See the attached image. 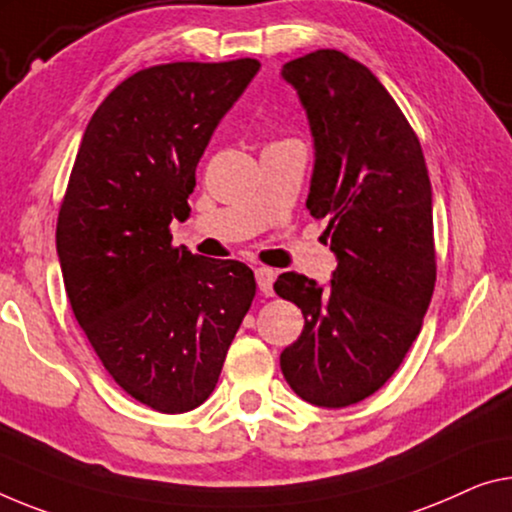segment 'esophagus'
Instances as JSON below:
<instances>
[{
	"mask_svg": "<svg viewBox=\"0 0 512 512\" xmlns=\"http://www.w3.org/2000/svg\"><path fill=\"white\" fill-rule=\"evenodd\" d=\"M274 270H270V267H256V283H258V290H261L263 295H274Z\"/></svg>",
	"mask_w": 512,
	"mask_h": 512,
	"instance_id": "esophagus-1",
	"label": "esophagus"
}]
</instances>
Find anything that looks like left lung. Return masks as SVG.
<instances>
[{"label": "left lung", "instance_id": "left-lung-1", "mask_svg": "<svg viewBox=\"0 0 512 512\" xmlns=\"http://www.w3.org/2000/svg\"><path fill=\"white\" fill-rule=\"evenodd\" d=\"M281 77L316 148L306 208L327 219L338 261L327 288L297 272L274 283L304 316L281 373L306 403L338 410L380 389L421 332L437 279L430 178L419 137L364 64L316 50Z\"/></svg>", "mask_w": 512, "mask_h": 512}]
</instances>
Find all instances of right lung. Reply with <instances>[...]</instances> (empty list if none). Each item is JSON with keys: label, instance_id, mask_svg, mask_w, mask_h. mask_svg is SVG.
<instances>
[{"label": "right lung", "instance_id": "1", "mask_svg": "<svg viewBox=\"0 0 512 512\" xmlns=\"http://www.w3.org/2000/svg\"><path fill=\"white\" fill-rule=\"evenodd\" d=\"M256 59L176 61L121 82L91 116L57 219L70 306L105 371L162 414L206 400L256 295L254 272L171 245L217 123Z\"/></svg>", "mask_w": 512, "mask_h": 512}]
</instances>
